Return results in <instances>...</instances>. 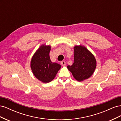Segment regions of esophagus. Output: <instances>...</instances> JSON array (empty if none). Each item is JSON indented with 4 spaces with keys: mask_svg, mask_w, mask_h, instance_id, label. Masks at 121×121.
<instances>
[{
    "mask_svg": "<svg viewBox=\"0 0 121 121\" xmlns=\"http://www.w3.org/2000/svg\"><path fill=\"white\" fill-rule=\"evenodd\" d=\"M61 64L62 65V66H65L66 65V63H65V61H62L61 62Z\"/></svg>",
    "mask_w": 121,
    "mask_h": 121,
    "instance_id": "34e87169",
    "label": "esophagus"
}]
</instances>
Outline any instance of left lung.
Returning <instances> with one entry per match:
<instances>
[{"label": "left lung", "instance_id": "obj_1", "mask_svg": "<svg viewBox=\"0 0 121 121\" xmlns=\"http://www.w3.org/2000/svg\"><path fill=\"white\" fill-rule=\"evenodd\" d=\"M74 61L67 68L74 78L79 82L89 78L96 67V61L93 55L83 46H75Z\"/></svg>", "mask_w": 121, "mask_h": 121}]
</instances>
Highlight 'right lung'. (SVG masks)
Returning <instances> with one entry per match:
<instances>
[{"mask_svg": "<svg viewBox=\"0 0 121 121\" xmlns=\"http://www.w3.org/2000/svg\"><path fill=\"white\" fill-rule=\"evenodd\" d=\"M51 46L42 45L36 51L31 61L34 75L43 83H48L54 78L61 65L51 61L49 52Z\"/></svg>", "mask_w": 121, "mask_h": 121, "instance_id": "right-lung-1", "label": "right lung"}]
</instances>
